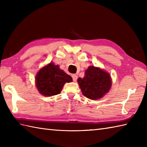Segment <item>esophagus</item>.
Listing matches in <instances>:
<instances>
[{"mask_svg":"<svg viewBox=\"0 0 147 147\" xmlns=\"http://www.w3.org/2000/svg\"><path fill=\"white\" fill-rule=\"evenodd\" d=\"M72 78H73V82H76V80L78 79L77 75H76V74H73V75H72Z\"/></svg>","mask_w":147,"mask_h":147,"instance_id":"esophagus-1","label":"esophagus"}]
</instances>
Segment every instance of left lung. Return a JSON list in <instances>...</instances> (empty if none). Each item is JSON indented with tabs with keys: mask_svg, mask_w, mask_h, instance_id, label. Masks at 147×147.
Wrapping results in <instances>:
<instances>
[{
	"mask_svg": "<svg viewBox=\"0 0 147 147\" xmlns=\"http://www.w3.org/2000/svg\"><path fill=\"white\" fill-rule=\"evenodd\" d=\"M78 83L84 96L97 100L108 93L112 85V80L106 71L90 65L85 71L83 78L78 79Z\"/></svg>",
	"mask_w": 147,
	"mask_h": 147,
	"instance_id": "left-lung-1",
	"label": "left lung"
}]
</instances>
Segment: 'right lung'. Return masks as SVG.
<instances>
[{
    "mask_svg": "<svg viewBox=\"0 0 147 147\" xmlns=\"http://www.w3.org/2000/svg\"><path fill=\"white\" fill-rule=\"evenodd\" d=\"M35 78L37 90L42 95L47 96L59 94L64 84L73 81L69 75L53 62L43 67Z\"/></svg>",
    "mask_w": 147,
    "mask_h": 147,
    "instance_id": "add662e5",
    "label": "right lung"
}]
</instances>
